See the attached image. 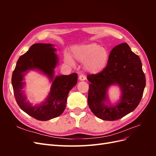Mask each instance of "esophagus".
<instances>
[{
	"label": "esophagus",
	"instance_id": "esophagus-1",
	"mask_svg": "<svg viewBox=\"0 0 156 156\" xmlns=\"http://www.w3.org/2000/svg\"><path fill=\"white\" fill-rule=\"evenodd\" d=\"M86 79H87L86 76H85V75H79V81H85Z\"/></svg>",
	"mask_w": 156,
	"mask_h": 156
}]
</instances>
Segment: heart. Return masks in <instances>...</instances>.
<instances>
[{"mask_svg": "<svg viewBox=\"0 0 156 156\" xmlns=\"http://www.w3.org/2000/svg\"><path fill=\"white\" fill-rule=\"evenodd\" d=\"M71 54L73 58L84 63V69L92 75H96L102 72L109 60L108 49L96 43L74 46ZM64 60L71 65H74V62L68 55H65Z\"/></svg>", "mask_w": 156, "mask_h": 156, "instance_id": "heart-1", "label": "heart"}]
</instances>
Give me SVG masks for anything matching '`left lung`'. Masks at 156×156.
<instances>
[{"label":"left lung","instance_id":"1","mask_svg":"<svg viewBox=\"0 0 156 156\" xmlns=\"http://www.w3.org/2000/svg\"><path fill=\"white\" fill-rule=\"evenodd\" d=\"M88 103L94 115L103 120H116L134 111L143 97L146 85L142 63L126 43L112 49L106 68L100 73L88 75ZM118 85L120 100L111 104L108 96L111 86Z\"/></svg>","mask_w":156,"mask_h":156}]
</instances>
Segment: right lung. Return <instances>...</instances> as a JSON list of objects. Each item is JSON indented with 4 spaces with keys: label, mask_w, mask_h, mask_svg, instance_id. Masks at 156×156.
<instances>
[{
    "label": "right lung",
    "mask_w": 156,
    "mask_h": 156,
    "mask_svg": "<svg viewBox=\"0 0 156 156\" xmlns=\"http://www.w3.org/2000/svg\"><path fill=\"white\" fill-rule=\"evenodd\" d=\"M53 44H35L19 58L12 77L14 96L21 109L34 119L47 121L62 114L68 94L77 83V74L55 75L58 63ZM30 70H36L48 77L51 83L48 96L40 105L34 106L27 100L23 88L24 75Z\"/></svg>",
    "instance_id": "1"
}]
</instances>
